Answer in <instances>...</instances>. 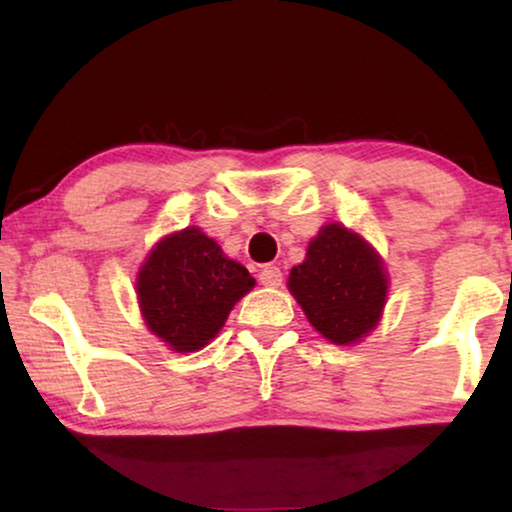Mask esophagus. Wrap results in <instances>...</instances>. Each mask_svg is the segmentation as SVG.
<instances>
[{
	"mask_svg": "<svg viewBox=\"0 0 512 512\" xmlns=\"http://www.w3.org/2000/svg\"><path fill=\"white\" fill-rule=\"evenodd\" d=\"M258 282L268 286V289H277V286H282V270L275 268V265H265V268L258 272Z\"/></svg>",
	"mask_w": 512,
	"mask_h": 512,
	"instance_id": "1",
	"label": "esophagus"
}]
</instances>
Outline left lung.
I'll return each mask as SVG.
<instances>
[{
  "instance_id": "8db88e82",
  "label": "left lung",
  "mask_w": 512,
  "mask_h": 512,
  "mask_svg": "<svg viewBox=\"0 0 512 512\" xmlns=\"http://www.w3.org/2000/svg\"><path fill=\"white\" fill-rule=\"evenodd\" d=\"M286 284L314 331L333 345H356L375 331L389 293L382 256L342 223L321 226Z\"/></svg>"
}]
</instances>
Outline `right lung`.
I'll return each mask as SVG.
<instances>
[{
	"label": "right lung",
	"mask_w": 512,
	"mask_h": 512,
	"mask_svg": "<svg viewBox=\"0 0 512 512\" xmlns=\"http://www.w3.org/2000/svg\"><path fill=\"white\" fill-rule=\"evenodd\" d=\"M242 263L198 226L153 244L137 272V303L149 331L172 352H198L216 338L230 310L254 289Z\"/></svg>",
	"instance_id": "obj_1"
}]
</instances>
